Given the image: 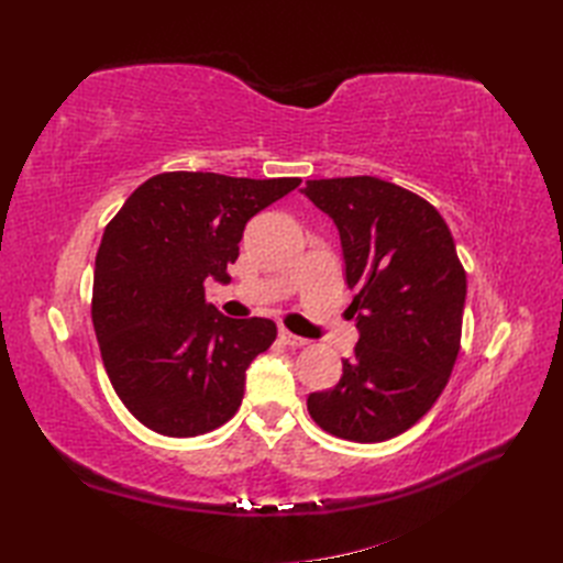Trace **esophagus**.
Here are the masks:
<instances>
[{"label": "esophagus", "instance_id": "34e87169", "mask_svg": "<svg viewBox=\"0 0 563 563\" xmlns=\"http://www.w3.org/2000/svg\"><path fill=\"white\" fill-rule=\"evenodd\" d=\"M279 338L284 340V345H288V347H305V345H308V340L291 333V331H286V329L279 331Z\"/></svg>", "mask_w": 563, "mask_h": 563}]
</instances>
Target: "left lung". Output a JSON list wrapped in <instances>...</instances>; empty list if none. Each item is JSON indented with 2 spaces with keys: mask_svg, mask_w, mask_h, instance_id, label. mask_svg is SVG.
I'll list each match as a JSON object with an SVG mask.
<instances>
[{
  "mask_svg": "<svg viewBox=\"0 0 563 563\" xmlns=\"http://www.w3.org/2000/svg\"><path fill=\"white\" fill-rule=\"evenodd\" d=\"M302 192L340 232L360 329L343 378L310 395L308 411L333 437L376 444L413 428L444 391L463 335L465 267L446 220L395 183L321 178Z\"/></svg>",
  "mask_w": 563,
  "mask_h": 563,
  "instance_id": "1",
  "label": "left lung"
}]
</instances>
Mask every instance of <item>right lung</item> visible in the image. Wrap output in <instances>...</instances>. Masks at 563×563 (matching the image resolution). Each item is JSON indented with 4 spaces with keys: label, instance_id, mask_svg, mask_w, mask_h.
I'll return each instance as SVG.
<instances>
[{
    "label": "right lung",
    "instance_id": "1",
    "mask_svg": "<svg viewBox=\"0 0 563 563\" xmlns=\"http://www.w3.org/2000/svg\"><path fill=\"white\" fill-rule=\"evenodd\" d=\"M298 185L168 172L147 178L108 223L91 319L117 397L152 432L199 437L240 408L246 368L275 343L277 323L223 317L203 284L230 282L249 220Z\"/></svg>",
    "mask_w": 563,
    "mask_h": 563
}]
</instances>
